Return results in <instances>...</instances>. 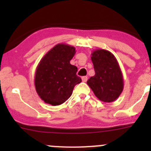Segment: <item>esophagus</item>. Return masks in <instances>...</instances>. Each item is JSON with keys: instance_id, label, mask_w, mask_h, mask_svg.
<instances>
[{"instance_id": "34e87169", "label": "esophagus", "mask_w": 151, "mask_h": 151, "mask_svg": "<svg viewBox=\"0 0 151 151\" xmlns=\"http://www.w3.org/2000/svg\"><path fill=\"white\" fill-rule=\"evenodd\" d=\"M82 80H83V82H84V83H85V82H87V80H88V77H82Z\"/></svg>"}]
</instances>
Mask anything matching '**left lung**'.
I'll return each instance as SVG.
<instances>
[{"label": "left lung", "mask_w": 151, "mask_h": 151, "mask_svg": "<svg viewBox=\"0 0 151 151\" xmlns=\"http://www.w3.org/2000/svg\"><path fill=\"white\" fill-rule=\"evenodd\" d=\"M91 55L95 75L87 84L100 101L112 102L121 95L124 85L118 60L112 53L103 49L94 50Z\"/></svg>", "instance_id": "obj_1"}]
</instances>
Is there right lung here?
<instances>
[{
    "mask_svg": "<svg viewBox=\"0 0 151 151\" xmlns=\"http://www.w3.org/2000/svg\"><path fill=\"white\" fill-rule=\"evenodd\" d=\"M75 47L58 44L48 51L36 67L35 87L38 95L47 104L60 105L71 96L74 86L82 82L77 67L70 60Z\"/></svg>",
    "mask_w": 151,
    "mask_h": 151,
    "instance_id": "obj_1",
    "label": "right lung"
}]
</instances>
